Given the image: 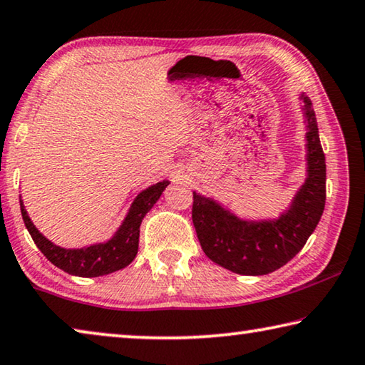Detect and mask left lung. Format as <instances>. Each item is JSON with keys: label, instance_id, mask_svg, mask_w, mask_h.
<instances>
[{"label": "left lung", "instance_id": "1", "mask_svg": "<svg viewBox=\"0 0 365 365\" xmlns=\"http://www.w3.org/2000/svg\"><path fill=\"white\" fill-rule=\"evenodd\" d=\"M306 123L307 178L274 220H242L210 197L194 192L192 222L205 255L239 274L272 273L294 257L317 228L325 208L327 166L312 101L301 93Z\"/></svg>", "mask_w": 365, "mask_h": 365}]
</instances>
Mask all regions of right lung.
Returning <instances> with one entry per match:
<instances>
[{
	"mask_svg": "<svg viewBox=\"0 0 365 365\" xmlns=\"http://www.w3.org/2000/svg\"><path fill=\"white\" fill-rule=\"evenodd\" d=\"M170 181H161L147 187L135 197L133 205L119 226L118 231L106 242L92 244V246L81 249H64L53 244L41 232L35 228L32 220L29 218L24 202L21 200V213L26 223L27 231L31 232L35 246L43 254L53 265L61 268L63 272L74 274V277L93 278L103 277L121 268L128 267L135 259L139 250V232L140 223L147 212L157 204L160 195Z\"/></svg>",
	"mask_w": 365,
	"mask_h": 365,
	"instance_id": "1",
	"label": "right lung"
}]
</instances>
